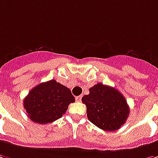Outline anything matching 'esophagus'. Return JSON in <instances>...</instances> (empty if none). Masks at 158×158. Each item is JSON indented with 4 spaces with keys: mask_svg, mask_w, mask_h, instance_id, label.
<instances>
[{
    "mask_svg": "<svg viewBox=\"0 0 158 158\" xmlns=\"http://www.w3.org/2000/svg\"><path fill=\"white\" fill-rule=\"evenodd\" d=\"M81 99H82V96L81 95L77 96V97H76V101H81Z\"/></svg>",
    "mask_w": 158,
    "mask_h": 158,
    "instance_id": "34e87169",
    "label": "esophagus"
}]
</instances>
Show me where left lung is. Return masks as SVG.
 <instances>
[{
    "label": "left lung",
    "mask_w": 158,
    "mask_h": 158,
    "mask_svg": "<svg viewBox=\"0 0 158 158\" xmlns=\"http://www.w3.org/2000/svg\"><path fill=\"white\" fill-rule=\"evenodd\" d=\"M82 102L86 106L88 120L105 131L119 129L129 114L125 97L115 88L101 83L91 87Z\"/></svg>",
    "instance_id": "1"
}]
</instances>
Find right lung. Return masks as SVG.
<instances>
[{
    "label": "right lung",
    "mask_w": 158,
    "mask_h": 158,
    "mask_svg": "<svg viewBox=\"0 0 158 158\" xmlns=\"http://www.w3.org/2000/svg\"><path fill=\"white\" fill-rule=\"evenodd\" d=\"M74 101L75 98L68 87L52 79L30 90L23 106L32 122L47 124L61 118L69 104Z\"/></svg>",
    "instance_id": "right-lung-1"
}]
</instances>
